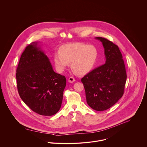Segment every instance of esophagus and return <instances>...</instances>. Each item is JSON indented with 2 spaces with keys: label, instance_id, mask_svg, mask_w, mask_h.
<instances>
[{
  "label": "esophagus",
  "instance_id": "obj_1",
  "mask_svg": "<svg viewBox=\"0 0 147 147\" xmlns=\"http://www.w3.org/2000/svg\"><path fill=\"white\" fill-rule=\"evenodd\" d=\"M75 79L73 78V77H70V78H69V79H68V82L70 83H72L73 82H75Z\"/></svg>",
  "mask_w": 147,
  "mask_h": 147
}]
</instances>
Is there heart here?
Instances as JSON below:
<instances>
[{
  "label": "heart",
  "mask_w": 147,
  "mask_h": 147,
  "mask_svg": "<svg viewBox=\"0 0 147 147\" xmlns=\"http://www.w3.org/2000/svg\"><path fill=\"white\" fill-rule=\"evenodd\" d=\"M98 51L92 45L81 43H68L63 45L60 51L54 54V62L60 72H63L71 62V67L79 74L91 71L97 62Z\"/></svg>",
  "instance_id": "obj_1"
}]
</instances>
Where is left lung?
I'll return each instance as SVG.
<instances>
[{"label":"left lung","instance_id":"left-lung-1","mask_svg":"<svg viewBox=\"0 0 147 147\" xmlns=\"http://www.w3.org/2000/svg\"><path fill=\"white\" fill-rule=\"evenodd\" d=\"M102 42L106 61L82 79L86 102L97 111L106 110L122 97L126 84L125 65L117 45L102 37H96Z\"/></svg>","mask_w":147,"mask_h":147}]
</instances>
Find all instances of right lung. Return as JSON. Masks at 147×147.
<instances>
[{"instance_id":"add662e5","label":"right lung","mask_w":147,"mask_h":147,"mask_svg":"<svg viewBox=\"0 0 147 147\" xmlns=\"http://www.w3.org/2000/svg\"><path fill=\"white\" fill-rule=\"evenodd\" d=\"M40 43H31L22 53L16 70L17 87L21 100L30 109L51 116L61 107L66 79L54 72Z\"/></svg>"}]
</instances>
